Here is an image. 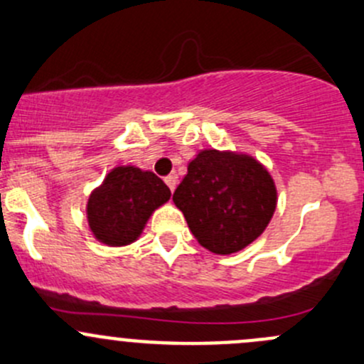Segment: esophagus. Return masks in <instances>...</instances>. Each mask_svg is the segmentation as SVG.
<instances>
[{
    "label": "esophagus",
    "instance_id": "34e87169",
    "mask_svg": "<svg viewBox=\"0 0 364 364\" xmlns=\"http://www.w3.org/2000/svg\"><path fill=\"white\" fill-rule=\"evenodd\" d=\"M164 181H166V185L169 186V190L171 192H174V188H176V183H178V178H176V176H167V178H164Z\"/></svg>",
    "mask_w": 364,
    "mask_h": 364
}]
</instances>
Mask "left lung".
Listing matches in <instances>:
<instances>
[{
    "instance_id": "left-lung-1",
    "label": "left lung",
    "mask_w": 364,
    "mask_h": 364,
    "mask_svg": "<svg viewBox=\"0 0 364 364\" xmlns=\"http://www.w3.org/2000/svg\"><path fill=\"white\" fill-rule=\"evenodd\" d=\"M172 200L200 246L230 255L262 235L277 193L269 172L251 156L204 150L188 164Z\"/></svg>"
}]
</instances>
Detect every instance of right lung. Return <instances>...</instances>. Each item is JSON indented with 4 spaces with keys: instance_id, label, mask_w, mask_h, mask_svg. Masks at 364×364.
<instances>
[{
    "instance_id": "1",
    "label": "right lung",
    "mask_w": 364,
    "mask_h": 364,
    "mask_svg": "<svg viewBox=\"0 0 364 364\" xmlns=\"http://www.w3.org/2000/svg\"><path fill=\"white\" fill-rule=\"evenodd\" d=\"M171 198L166 183L150 171L114 167L87 204L89 227L108 246H127L143 232L148 218Z\"/></svg>"
}]
</instances>
